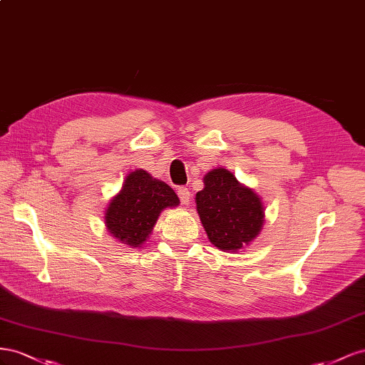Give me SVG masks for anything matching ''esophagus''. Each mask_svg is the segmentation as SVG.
Returning <instances> with one entry per match:
<instances>
[{
    "label": "esophagus",
    "mask_w": 365,
    "mask_h": 365,
    "mask_svg": "<svg viewBox=\"0 0 365 365\" xmlns=\"http://www.w3.org/2000/svg\"><path fill=\"white\" fill-rule=\"evenodd\" d=\"M177 194H179V199L183 205H188L190 199H191V191L190 188H186V186H180L179 190H177Z\"/></svg>",
    "instance_id": "esophagus-1"
}]
</instances>
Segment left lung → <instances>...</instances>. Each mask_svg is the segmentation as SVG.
I'll list each match as a JSON object with an SVG mask.
<instances>
[{
  "mask_svg": "<svg viewBox=\"0 0 365 365\" xmlns=\"http://www.w3.org/2000/svg\"><path fill=\"white\" fill-rule=\"evenodd\" d=\"M203 182L195 202L210 242L223 251H237L252 242L264 222L258 195L225 168L210 171Z\"/></svg>",
  "mask_w": 365,
  "mask_h": 365,
  "instance_id": "8db88e82",
  "label": "left lung"
}]
</instances>
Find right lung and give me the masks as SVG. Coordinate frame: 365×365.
I'll return each mask as SVG.
<instances>
[{
	"label": "right lung",
	"instance_id": "1",
	"mask_svg": "<svg viewBox=\"0 0 365 365\" xmlns=\"http://www.w3.org/2000/svg\"><path fill=\"white\" fill-rule=\"evenodd\" d=\"M179 203V197L168 185L153 179L143 170L133 171L110 202L106 225L120 243L138 247L153 231L162 210Z\"/></svg>",
	"mask_w": 365,
	"mask_h": 365
}]
</instances>
